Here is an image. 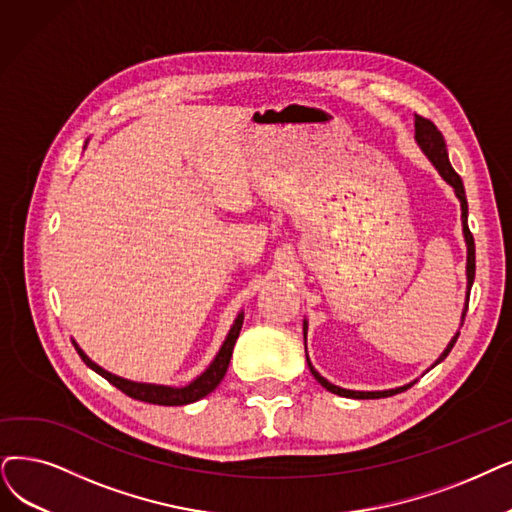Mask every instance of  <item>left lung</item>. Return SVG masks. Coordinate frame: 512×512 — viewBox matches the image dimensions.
Masks as SVG:
<instances>
[{"instance_id":"obj_1","label":"left lung","mask_w":512,"mask_h":512,"mask_svg":"<svg viewBox=\"0 0 512 512\" xmlns=\"http://www.w3.org/2000/svg\"><path fill=\"white\" fill-rule=\"evenodd\" d=\"M414 128H416V142L418 147L424 151V155L431 159L433 166L437 168V172L441 174V178L447 182L449 187L454 189L456 197L460 199V208H462V233H464V241H466V290L470 292V288H473V281H475V239H473V233L468 231V203H466V193H464V185H462V178L456 174V170L452 168V163H449V157H447V149H445V138L443 134L437 130V126L433 124L431 119H424L420 115H416L414 119ZM468 292H466V306L462 311V321L466 317V311H468ZM460 332H456V336L449 340L447 349L441 353V357L435 361L441 363L449 351L454 349V344L458 340ZM304 338H306V321H304ZM306 361H309V355H306ZM309 370L311 374L315 376V380L327 388V391L334 393V395H340V397H351V399H382V397H391V395H397L401 391H407L414 382L405 384V386H399V388H388V391H349V388H340L332 382H327L315 367L311 365L309 361Z\"/></svg>"}]
</instances>
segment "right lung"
Here are the masks:
<instances>
[{
	"label": "right lung",
	"mask_w": 512,
	"mask_h": 512,
	"mask_svg": "<svg viewBox=\"0 0 512 512\" xmlns=\"http://www.w3.org/2000/svg\"><path fill=\"white\" fill-rule=\"evenodd\" d=\"M241 325H243V313L237 315L233 327L229 330L227 338H224L220 351L214 357V361L210 363L208 370L203 372L201 376H197L193 382H189L187 386H180V388L163 386V384L132 382V380H126V378H119V376H115L107 370H102L100 365H96L84 351L79 349L77 342H73V344H75V351L79 353L81 361H84L90 367V370H94L96 374H100L102 378L109 380L113 386H117L119 391L126 393L128 397L145 401V403H153V405H187V403L199 401L206 395H210L214 388L220 384L224 374H227V367H229V361H231V355H233V346H235L237 336L241 332Z\"/></svg>",
	"instance_id": "right-lung-1"
}]
</instances>
